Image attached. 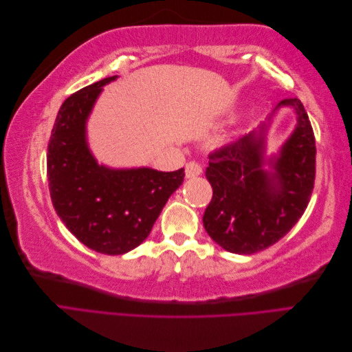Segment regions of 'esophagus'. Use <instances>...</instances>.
Instances as JSON below:
<instances>
[{"instance_id":"obj_1","label":"esophagus","mask_w":352,"mask_h":352,"mask_svg":"<svg viewBox=\"0 0 352 352\" xmlns=\"http://www.w3.org/2000/svg\"><path fill=\"white\" fill-rule=\"evenodd\" d=\"M202 173V167L195 163V162H190L185 166V176L186 179H194L197 176H199Z\"/></svg>"}]
</instances>
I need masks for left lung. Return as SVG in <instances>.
<instances>
[{
  "instance_id": "obj_1",
  "label": "left lung",
  "mask_w": 352,
  "mask_h": 352,
  "mask_svg": "<svg viewBox=\"0 0 352 352\" xmlns=\"http://www.w3.org/2000/svg\"><path fill=\"white\" fill-rule=\"evenodd\" d=\"M296 114L292 135L279 154L265 158V132L260 126L236 142L208 155L206 177L212 198L202 223L223 250L250 255L272 247L301 219L316 179V140L302 102L287 98ZM269 164L270 170L263 166Z\"/></svg>"
}]
</instances>
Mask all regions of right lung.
<instances>
[{
  "label": "right lung",
  "mask_w": 352,
  "mask_h": 352,
  "mask_svg": "<svg viewBox=\"0 0 352 352\" xmlns=\"http://www.w3.org/2000/svg\"><path fill=\"white\" fill-rule=\"evenodd\" d=\"M105 78L63 102L47 153L50 195L58 217L88 248L109 255L129 252L142 243L167 199L182 185L185 172L150 167L100 166L87 142V120Z\"/></svg>",
  "instance_id": "add662e5"
}]
</instances>
